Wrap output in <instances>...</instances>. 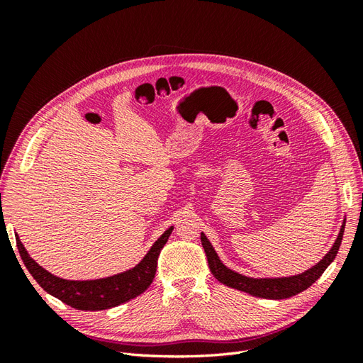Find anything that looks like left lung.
Returning a JSON list of instances; mask_svg holds the SVG:
<instances>
[{"label": "left lung", "mask_w": 363, "mask_h": 363, "mask_svg": "<svg viewBox=\"0 0 363 363\" xmlns=\"http://www.w3.org/2000/svg\"><path fill=\"white\" fill-rule=\"evenodd\" d=\"M344 228L345 221L340 225L339 235L335 240L333 247L328 250L327 255L316 263L315 267L309 268L307 271L296 274V276L291 277H276V279H255V277H247L244 274H239L236 271H232L227 268L221 259L218 257L215 248L212 247L211 240L206 238L204 233H201V244L206 251V257L208 262V268L213 274V277L221 281L223 284L228 288H235L238 291L247 292L250 295L260 296V298H268V300H283L289 298L292 295L300 294L306 291L309 286L321 277V274L327 269V267L335 260L340 242H342L344 236Z\"/></svg>", "instance_id": "left-lung-1"}]
</instances>
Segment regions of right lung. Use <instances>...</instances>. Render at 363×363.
<instances>
[{
	"instance_id": "1",
	"label": "right lung",
	"mask_w": 363,
	"mask_h": 363,
	"mask_svg": "<svg viewBox=\"0 0 363 363\" xmlns=\"http://www.w3.org/2000/svg\"><path fill=\"white\" fill-rule=\"evenodd\" d=\"M174 227H169L164 232L135 268L124 271L115 276L96 280H65L56 277L54 274L48 272L39 267L33 260L26 247L16 236V245L19 250L21 259H23L26 268L33 276L43 291L50 295L56 296L65 304H68L74 309L79 311H104L111 307L123 304L131 298H136L138 295L145 292L152 279L156 276L157 259L160 250L167 244L169 235L172 233Z\"/></svg>"
}]
</instances>
